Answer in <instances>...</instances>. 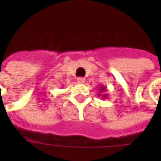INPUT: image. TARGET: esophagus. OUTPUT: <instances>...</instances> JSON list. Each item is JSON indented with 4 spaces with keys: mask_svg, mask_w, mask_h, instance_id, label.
I'll return each instance as SVG.
<instances>
[{
    "mask_svg": "<svg viewBox=\"0 0 161 161\" xmlns=\"http://www.w3.org/2000/svg\"><path fill=\"white\" fill-rule=\"evenodd\" d=\"M85 79L84 78H81V77H79L77 79V81H78V83H80V84H82V83H85Z\"/></svg>",
    "mask_w": 161,
    "mask_h": 161,
    "instance_id": "obj_1",
    "label": "esophagus"
}]
</instances>
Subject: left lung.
<instances>
[{"label":"left lung","mask_w":161,"mask_h":161,"mask_svg":"<svg viewBox=\"0 0 161 161\" xmlns=\"http://www.w3.org/2000/svg\"><path fill=\"white\" fill-rule=\"evenodd\" d=\"M107 91V87H105V86H100L99 87V93H97V96L98 97H101V98L102 99H106V98H108V94H106L105 92Z\"/></svg>","instance_id":"obj_1"}]
</instances>
